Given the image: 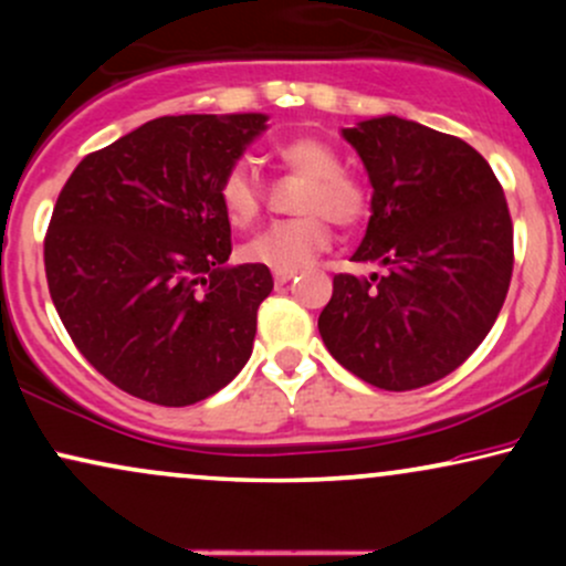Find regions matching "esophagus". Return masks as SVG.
<instances>
[{"label": "esophagus", "mask_w": 566, "mask_h": 566, "mask_svg": "<svg viewBox=\"0 0 566 566\" xmlns=\"http://www.w3.org/2000/svg\"><path fill=\"white\" fill-rule=\"evenodd\" d=\"M297 271H274V282L276 284H287L290 279H295Z\"/></svg>", "instance_id": "1"}]
</instances>
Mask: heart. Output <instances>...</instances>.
Segmentation results:
<instances>
[{"mask_svg":"<svg viewBox=\"0 0 566 566\" xmlns=\"http://www.w3.org/2000/svg\"><path fill=\"white\" fill-rule=\"evenodd\" d=\"M276 161L287 172L308 180L301 201H297V210L305 216L269 226L242 247V258L247 263L265 265L271 271H297L329 247L333 233L322 216L348 229L365 218L367 197L356 180L343 175L340 157L327 143L316 138L282 143L276 148ZM218 201L233 229H247L250 223H255L263 207V193L255 175L242 165L231 167L218 184ZM316 211L321 212L319 217L315 216Z\"/></svg>","mask_w":566,"mask_h":566,"instance_id":"heart-1","label":"heart"}]
</instances>
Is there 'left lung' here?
Returning <instances> with one entry per match:
<instances>
[{"instance_id": "left-lung-1", "label": "left lung", "mask_w": 566, "mask_h": 566, "mask_svg": "<svg viewBox=\"0 0 566 566\" xmlns=\"http://www.w3.org/2000/svg\"><path fill=\"white\" fill-rule=\"evenodd\" d=\"M340 135L373 184V216L350 261L386 274H337L319 335L369 386L423 388L463 365L503 308L509 205L486 159L454 135L394 114Z\"/></svg>"}]
</instances>
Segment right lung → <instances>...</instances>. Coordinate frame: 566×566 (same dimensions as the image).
<instances>
[{
  "mask_svg": "<svg viewBox=\"0 0 566 566\" xmlns=\"http://www.w3.org/2000/svg\"><path fill=\"white\" fill-rule=\"evenodd\" d=\"M265 114L159 116L84 157L44 239L50 295L103 378L143 401L197 405L242 373L265 265H229L218 184Z\"/></svg>",
  "mask_w": 566,
  "mask_h": 566,
  "instance_id": "add662e5",
  "label": "right lung"
}]
</instances>
